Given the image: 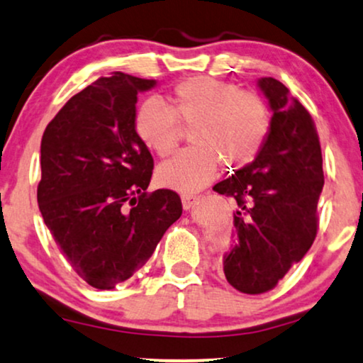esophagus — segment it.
I'll list each match as a JSON object with an SVG mask.
<instances>
[{
  "instance_id": "1",
  "label": "esophagus",
  "mask_w": 363,
  "mask_h": 363,
  "mask_svg": "<svg viewBox=\"0 0 363 363\" xmlns=\"http://www.w3.org/2000/svg\"><path fill=\"white\" fill-rule=\"evenodd\" d=\"M199 199L200 196H196V195H191V194H183L182 195V203H183V208L185 210H190L191 207H194V205L199 202Z\"/></svg>"
}]
</instances>
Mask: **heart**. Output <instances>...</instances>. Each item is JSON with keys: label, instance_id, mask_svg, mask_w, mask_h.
Wrapping results in <instances>:
<instances>
[{"label": "heart", "instance_id": "obj_1", "mask_svg": "<svg viewBox=\"0 0 363 363\" xmlns=\"http://www.w3.org/2000/svg\"><path fill=\"white\" fill-rule=\"evenodd\" d=\"M173 94V107L150 97L134 119L143 143L161 158L172 155L180 141L177 116L191 123V146L160 164V185L191 194L203 189L220 164L227 172H237L256 160L271 126L261 97L207 75L182 80Z\"/></svg>", "mask_w": 363, "mask_h": 363}]
</instances>
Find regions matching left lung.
Returning <instances> with one entry per match:
<instances>
[{"label":"left lung","mask_w":363,"mask_h":363,"mask_svg":"<svg viewBox=\"0 0 363 363\" xmlns=\"http://www.w3.org/2000/svg\"><path fill=\"white\" fill-rule=\"evenodd\" d=\"M272 111L256 160L213 186L235 199V244L223 256L229 284L245 294L274 288L310 250L318 230L323 158L311 116L272 77L257 82Z\"/></svg>","instance_id":"left-lung-1"}]
</instances>
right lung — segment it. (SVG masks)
Segmentation results:
<instances>
[{"label": "right lung", "instance_id": "right-lung-1", "mask_svg": "<svg viewBox=\"0 0 363 363\" xmlns=\"http://www.w3.org/2000/svg\"><path fill=\"white\" fill-rule=\"evenodd\" d=\"M155 86L123 72L97 79L43 133L40 212L60 252L92 288L129 279L182 216L173 190L146 191L155 163L134 119L138 94Z\"/></svg>", "mask_w": 363, "mask_h": 363}]
</instances>
